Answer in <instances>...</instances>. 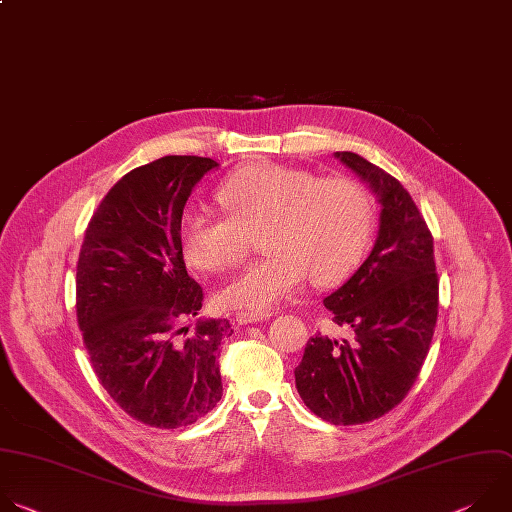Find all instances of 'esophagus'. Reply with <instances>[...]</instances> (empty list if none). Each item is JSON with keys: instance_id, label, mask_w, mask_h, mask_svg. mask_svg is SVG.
<instances>
[{"instance_id": "obj_1", "label": "esophagus", "mask_w": 512, "mask_h": 512, "mask_svg": "<svg viewBox=\"0 0 512 512\" xmlns=\"http://www.w3.org/2000/svg\"><path fill=\"white\" fill-rule=\"evenodd\" d=\"M272 313L270 311H240L236 313V321L240 325H250V323H260V321H266L270 319Z\"/></svg>"}]
</instances>
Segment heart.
Returning a JSON list of instances; mask_svg holds the SVG:
<instances>
[{"label":"heart","instance_id":"b5f03b06","mask_svg":"<svg viewBox=\"0 0 512 512\" xmlns=\"http://www.w3.org/2000/svg\"><path fill=\"white\" fill-rule=\"evenodd\" d=\"M228 216L185 212L179 240L185 260L203 272L236 266L260 232V260L226 284V306L266 311L298 292L345 280L365 256L375 230L373 199L347 175L254 163L232 173L216 191Z\"/></svg>","mask_w":512,"mask_h":512}]
</instances>
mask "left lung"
I'll use <instances>...</instances> for the list:
<instances>
[{
    "label": "left lung",
    "instance_id": "8db88e82",
    "mask_svg": "<svg viewBox=\"0 0 512 512\" xmlns=\"http://www.w3.org/2000/svg\"><path fill=\"white\" fill-rule=\"evenodd\" d=\"M335 155L379 195V236L359 270L325 298L353 341L311 337L294 377L315 416L357 426L391 412L414 387L436 331L440 284L434 238L412 195L357 153Z\"/></svg>",
    "mask_w": 512,
    "mask_h": 512
}]
</instances>
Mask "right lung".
Returning <instances> with one entry per match:
<instances>
[{"mask_svg": "<svg viewBox=\"0 0 512 512\" xmlns=\"http://www.w3.org/2000/svg\"><path fill=\"white\" fill-rule=\"evenodd\" d=\"M218 163L167 155L123 175L94 210L76 264V319L90 365L137 422L175 430L222 399L226 319L197 315L203 288L187 274L179 222L193 185Z\"/></svg>", "mask_w": 512, "mask_h": 512, "instance_id": "right-lung-1", "label": "right lung"}]
</instances>
